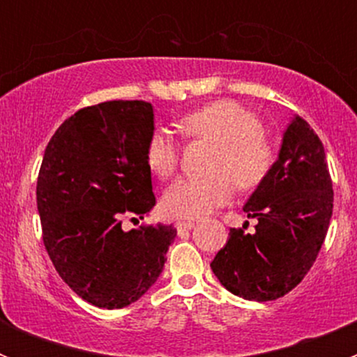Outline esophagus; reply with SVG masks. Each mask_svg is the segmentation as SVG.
Returning <instances> with one entry per match:
<instances>
[{
	"mask_svg": "<svg viewBox=\"0 0 357 357\" xmlns=\"http://www.w3.org/2000/svg\"><path fill=\"white\" fill-rule=\"evenodd\" d=\"M175 227H176V230H178V232H185V230H191L195 227V222H176L175 223Z\"/></svg>",
	"mask_w": 357,
	"mask_h": 357,
	"instance_id": "1",
	"label": "esophagus"
}]
</instances>
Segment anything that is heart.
<instances>
[{"label": "heart", "mask_w": 357, "mask_h": 357, "mask_svg": "<svg viewBox=\"0 0 357 357\" xmlns=\"http://www.w3.org/2000/svg\"><path fill=\"white\" fill-rule=\"evenodd\" d=\"M189 139L214 143L206 178H178L162 197L164 213L178 220H197L229 204L239 189H252L264 181L275 160V150L264 137L259 118L247 107L220 100L195 110L178 121ZM148 168L159 178L176 172L181 148L172 135L157 128L144 146Z\"/></svg>", "instance_id": "b5f03b06"}]
</instances>
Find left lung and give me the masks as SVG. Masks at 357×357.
Returning <instances> with one entry per match:
<instances>
[{"label": "left lung", "instance_id": "1", "mask_svg": "<svg viewBox=\"0 0 357 357\" xmlns=\"http://www.w3.org/2000/svg\"><path fill=\"white\" fill-rule=\"evenodd\" d=\"M333 181L326 150L305 119L288 125L279 159L243 211L255 218L254 234L230 229L211 263L218 280L247 301H275L291 291L317 261L331 216Z\"/></svg>", "mask_w": 357, "mask_h": 357}]
</instances>
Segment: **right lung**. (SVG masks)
<instances>
[{
    "label": "right lung",
    "mask_w": 357,
    "mask_h": 357,
    "mask_svg": "<svg viewBox=\"0 0 357 357\" xmlns=\"http://www.w3.org/2000/svg\"><path fill=\"white\" fill-rule=\"evenodd\" d=\"M153 107L114 100L84 107L56 128L37 176L43 241L66 284L85 302L119 309L159 279L173 225L123 230L155 206L144 146Z\"/></svg>",
    "instance_id": "add662e5"
}]
</instances>
